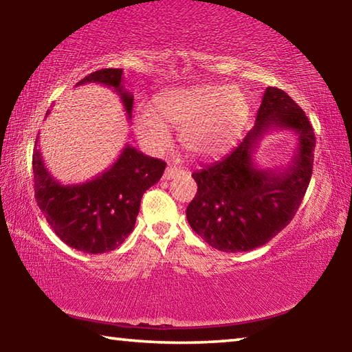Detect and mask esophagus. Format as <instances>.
I'll return each instance as SVG.
<instances>
[{
	"instance_id": "esophagus-1",
	"label": "esophagus",
	"mask_w": 352,
	"mask_h": 352,
	"mask_svg": "<svg viewBox=\"0 0 352 352\" xmlns=\"http://www.w3.org/2000/svg\"><path fill=\"white\" fill-rule=\"evenodd\" d=\"M182 174H183L182 168H177V166L170 164V166H168V168H166L163 178H164V180H172V178H175L178 175H182Z\"/></svg>"
}]
</instances>
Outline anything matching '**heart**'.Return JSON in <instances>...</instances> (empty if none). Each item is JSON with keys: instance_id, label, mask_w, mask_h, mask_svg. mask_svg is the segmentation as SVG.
<instances>
[{"instance_id": "1", "label": "heart", "mask_w": 352, "mask_h": 352, "mask_svg": "<svg viewBox=\"0 0 352 352\" xmlns=\"http://www.w3.org/2000/svg\"><path fill=\"white\" fill-rule=\"evenodd\" d=\"M250 118V100L236 87L197 85L170 90L152 104H141L135 118L140 140L151 148L169 144L168 126L180 130L184 151L197 158L225 153Z\"/></svg>"}]
</instances>
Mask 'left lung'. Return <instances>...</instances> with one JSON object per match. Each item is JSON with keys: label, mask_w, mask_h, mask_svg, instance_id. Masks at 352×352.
<instances>
[{"label": "left lung", "mask_w": 352, "mask_h": 352, "mask_svg": "<svg viewBox=\"0 0 352 352\" xmlns=\"http://www.w3.org/2000/svg\"><path fill=\"white\" fill-rule=\"evenodd\" d=\"M275 129L297 135L294 157L284 168L254 163L260 140ZM315 133L306 113L287 93L269 87L262 96L254 127L220 162L195 170L197 194L186 217L195 233L225 253L250 252L290 223L312 175Z\"/></svg>", "instance_id": "obj_1"}]
</instances>
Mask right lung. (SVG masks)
I'll list each match as a JSON object with an SVG mask.
<instances>
[{"label": "right lung", "mask_w": 352, "mask_h": 352, "mask_svg": "<svg viewBox=\"0 0 352 352\" xmlns=\"http://www.w3.org/2000/svg\"><path fill=\"white\" fill-rule=\"evenodd\" d=\"M85 83L111 88L121 99L127 118H132L133 94L122 85V69L94 71L77 85ZM37 146L38 136L32 155L37 205L67 245L88 254L111 252L127 239L135 228L142 194L158 183L166 168L162 160L126 144L116 162L102 174L83 183L62 184L46 169Z\"/></svg>", "instance_id": "add662e5"}]
</instances>
